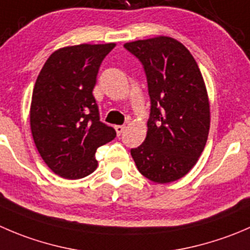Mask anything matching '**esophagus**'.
<instances>
[{
    "label": "esophagus",
    "mask_w": 250,
    "mask_h": 250,
    "mask_svg": "<svg viewBox=\"0 0 250 250\" xmlns=\"http://www.w3.org/2000/svg\"><path fill=\"white\" fill-rule=\"evenodd\" d=\"M125 125H115V129H116V133H117V135H121L123 133V130H125Z\"/></svg>",
    "instance_id": "obj_1"
}]
</instances>
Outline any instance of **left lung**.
I'll return each mask as SVG.
<instances>
[{"instance_id": "1", "label": "left lung", "mask_w": 250, "mask_h": 250, "mask_svg": "<svg viewBox=\"0 0 250 250\" xmlns=\"http://www.w3.org/2000/svg\"><path fill=\"white\" fill-rule=\"evenodd\" d=\"M144 66L151 108L144 143L130 150L138 171L171 183L197 164L210 129V103L189 50L169 36L125 43Z\"/></svg>"}]
</instances>
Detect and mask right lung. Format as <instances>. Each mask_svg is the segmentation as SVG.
<instances>
[{"mask_svg":"<svg viewBox=\"0 0 250 250\" xmlns=\"http://www.w3.org/2000/svg\"><path fill=\"white\" fill-rule=\"evenodd\" d=\"M110 43H81L51 53L31 96L30 128L39 154L53 173L79 179L98 167L96 149L116 137L100 122L93 95L99 68Z\"/></svg>","mask_w":250,"mask_h":250,"instance_id":"1","label":"right lung"}]
</instances>
